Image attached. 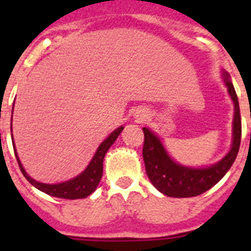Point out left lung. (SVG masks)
<instances>
[{
    "label": "left lung",
    "instance_id": "obj_1",
    "mask_svg": "<svg viewBox=\"0 0 251 251\" xmlns=\"http://www.w3.org/2000/svg\"><path fill=\"white\" fill-rule=\"evenodd\" d=\"M224 79L230 97L234 101V139L230 152L220 162H217L216 165L200 170L177 165L170 158L158 137L154 136V133L147 128H143V161L146 165V172L152 185L166 196L194 197L203 194L225 176L238 156L241 141L240 108L234 85L226 73H224Z\"/></svg>",
    "mask_w": 251,
    "mask_h": 251
}]
</instances>
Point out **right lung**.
<instances>
[{
    "mask_svg": "<svg viewBox=\"0 0 251 251\" xmlns=\"http://www.w3.org/2000/svg\"><path fill=\"white\" fill-rule=\"evenodd\" d=\"M123 130V127H119L118 129H115L114 132L110 134L105 141L99 146L98 151L95 153L94 158L89 163V166L86 167L83 174H80L75 178L66 181L63 183H57V185H46V183L37 182L35 179L31 178L26 171L22 167L21 162H20L19 157H17L16 150H15V154H16L17 162H19L20 170H21L22 175L26 177L28 182L36 188H39L40 191L45 192V194L50 195L54 197H60V199H68V200H76V199H85L89 196L90 194L95 191L97 186L99 185L101 179V175H103V159L105 153L110 148V146L115 142V139L118 138L121 132Z\"/></svg>",
    "mask_w": 251,
    "mask_h": 251,
    "instance_id": "right-lung-1",
    "label": "right lung"
}]
</instances>
